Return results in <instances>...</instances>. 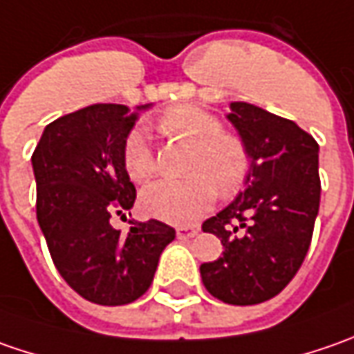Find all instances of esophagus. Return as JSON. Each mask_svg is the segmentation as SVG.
Segmentation results:
<instances>
[{"label":"esophagus","instance_id":"1","mask_svg":"<svg viewBox=\"0 0 354 354\" xmlns=\"http://www.w3.org/2000/svg\"><path fill=\"white\" fill-rule=\"evenodd\" d=\"M197 234V226H181V228H177V238H179V240H191V238H195Z\"/></svg>","mask_w":354,"mask_h":354}]
</instances>
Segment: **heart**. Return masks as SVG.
<instances>
[{
    "mask_svg": "<svg viewBox=\"0 0 354 354\" xmlns=\"http://www.w3.org/2000/svg\"><path fill=\"white\" fill-rule=\"evenodd\" d=\"M165 136L193 145L185 179H161L142 193V209L171 225H191L212 207L214 193H236L248 173V151L234 136L223 133L218 118L197 106H175L157 120ZM124 167L133 181L156 173V153L142 129L129 131L124 142Z\"/></svg>",
    "mask_w": 354,
    "mask_h": 354,
    "instance_id": "b5f03b06",
    "label": "heart"
}]
</instances>
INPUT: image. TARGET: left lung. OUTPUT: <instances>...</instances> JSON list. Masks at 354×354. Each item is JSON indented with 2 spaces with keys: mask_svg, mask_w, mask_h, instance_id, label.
<instances>
[{
  "mask_svg": "<svg viewBox=\"0 0 354 354\" xmlns=\"http://www.w3.org/2000/svg\"><path fill=\"white\" fill-rule=\"evenodd\" d=\"M252 159L246 189L203 230L221 238L223 256L201 264L207 292L230 306L278 295L301 268L319 212V145L292 120L246 102L230 104Z\"/></svg>",
  "mask_w": 354,
  "mask_h": 354,
  "instance_id": "left-lung-1",
  "label": "left lung"
}]
</instances>
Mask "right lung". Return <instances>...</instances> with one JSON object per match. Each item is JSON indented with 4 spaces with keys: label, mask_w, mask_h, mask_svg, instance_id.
I'll return each instance as SVG.
<instances>
[{
    "label": "right lung",
    "mask_w": 354,
    "mask_h": 354,
    "mask_svg": "<svg viewBox=\"0 0 354 354\" xmlns=\"http://www.w3.org/2000/svg\"><path fill=\"white\" fill-rule=\"evenodd\" d=\"M149 104L138 106V110ZM138 120L122 104H92L50 122L35 147L37 221L59 274L98 306H126L149 290L175 230L156 218L124 236L110 225L136 203L124 142Z\"/></svg>",
    "instance_id": "right-lung-1"
}]
</instances>
